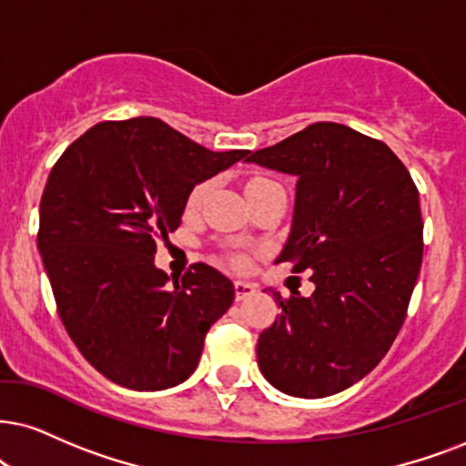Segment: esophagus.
<instances>
[{
	"label": "esophagus",
	"instance_id": "34e87169",
	"mask_svg": "<svg viewBox=\"0 0 466 466\" xmlns=\"http://www.w3.org/2000/svg\"><path fill=\"white\" fill-rule=\"evenodd\" d=\"M234 294H237V301H245L251 294H256V286L247 281H234Z\"/></svg>",
	"mask_w": 466,
	"mask_h": 466
}]
</instances>
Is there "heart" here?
<instances>
[{
	"instance_id": "heart-1",
	"label": "heart",
	"mask_w": 466,
	"mask_h": 466,
	"mask_svg": "<svg viewBox=\"0 0 466 466\" xmlns=\"http://www.w3.org/2000/svg\"><path fill=\"white\" fill-rule=\"evenodd\" d=\"M275 185H277V182L267 178V176H253V178L247 180L245 193H247V198H249V196H256V193H260L264 189H270V187H275ZM210 187H213V185H210V180H202V182H198L196 187H193V191L189 193V199H187V206H189V210H196L204 204L206 196L210 193ZM234 264H237V267H240V268H245L247 264H249V260H247L245 256H234Z\"/></svg>"
}]
</instances>
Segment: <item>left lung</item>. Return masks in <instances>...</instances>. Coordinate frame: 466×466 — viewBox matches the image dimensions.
Listing matches in <instances>:
<instances>
[{"instance_id":"obj_1","label":"left lung","mask_w":466,"mask_h":466,"mask_svg":"<svg viewBox=\"0 0 466 466\" xmlns=\"http://www.w3.org/2000/svg\"><path fill=\"white\" fill-rule=\"evenodd\" d=\"M247 161L297 176L292 229L275 262L311 270L258 338L275 390L325 398L372 372L404 325L423 256L420 191L380 139L316 122Z\"/></svg>"}]
</instances>
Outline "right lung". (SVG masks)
<instances>
[{
  "label": "right lung",
  "instance_id": "right-lung-1",
  "mask_svg": "<svg viewBox=\"0 0 466 466\" xmlns=\"http://www.w3.org/2000/svg\"><path fill=\"white\" fill-rule=\"evenodd\" d=\"M247 155L204 148L158 117H131L94 125L53 165L38 249L64 329L116 385L167 390L198 368L234 286L204 262L167 286L157 240L180 226L198 182Z\"/></svg>",
  "mask_w": 466,
  "mask_h": 466
}]
</instances>
